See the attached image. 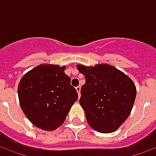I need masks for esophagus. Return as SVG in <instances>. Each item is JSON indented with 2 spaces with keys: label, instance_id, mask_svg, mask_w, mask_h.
I'll list each match as a JSON object with an SVG mask.
<instances>
[{
  "label": "esophagus",
  "instance_id": "34e87169",
  "mask_svg": "<svg viewBox=\"0 0 156 156\" xmlns=\"http://www.w3.org/2000/svg\"><path fill=\"white\" fill-rule=\"evenodd\" d=\"M76 90H77V92H78V96L80 97V91H81V87H80V86H78V87H76Z\"/></svg>",
  "mask_w": 156,
  "mask_h": 156
}]
</instances>
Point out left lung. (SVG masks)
Listing matches in <instances>:
<instances>
[{
	"instance_id": "8db88e82",
	"label": "left lung",
	"mask_w": 156,
	"mask_h": 156,
	"mask_svg": "<svg viewBox=\"0 0 156 156\" xmlns=\"http://www.w3.org/2000/svg\"><path fill=\"white\" fill-rule=\"evenodd\" d=\"M77 68L85 78L79 103L88 125L100 133L118 129L134 105L136 95L134 83L110 65H78Z\"/></svg>"
}]
</instances>
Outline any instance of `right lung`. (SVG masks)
Listing matches in <instances>:
<instances>
[{"mask_svg":"<svg viewBox=\"0 0 156 156\" xmlns=\"http://www.w3.org/2000/svg\"><path fill=\"white\" fill-rule=\"evenodd\" d=\"M64 70L65 67L58 65H40L19 83L22 109L32 124L45 130L61 126L78 100V93Z\"/></svg>","mask_w":156,"mask_h":156,"instance_id":"add662e5","label":"right lung"}]
</instances>
